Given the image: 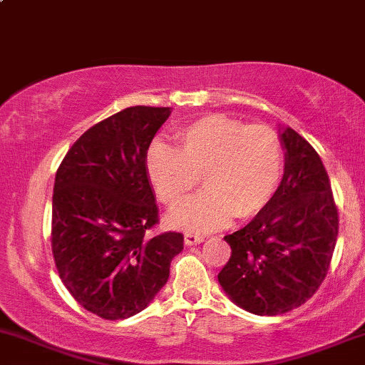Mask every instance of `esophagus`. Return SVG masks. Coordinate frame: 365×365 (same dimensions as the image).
I'll return each instance as SVG.
<instances>
[{
  "label": "esophagus",
  "mask_w": 365,
  "mask_h": 365,
  "mask_svg": "<svg viewBox=\"0 0 365 365\" xmlns=\"http://www.w3.org/2000/svg\"><path fill=\"white\" fill-rule=\"evenodd\" d=\"M203 240H205V237H203V235H198V233H186V235H184V244H186V245L202 244Z\"/></svg>",
  "instance_id": "34e87169"
}]
</instances>
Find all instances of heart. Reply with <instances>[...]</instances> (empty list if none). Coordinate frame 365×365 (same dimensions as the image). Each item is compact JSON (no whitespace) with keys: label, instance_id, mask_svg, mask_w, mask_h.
Listing matches in <instances>:
<instances>
[{"label":"heart","instance_id":"obj_1","mask_svg":"<svg viewBox=\"0 0 365 365\" xmlns=\"http://www.w3.org/2000/svg\"><path fill=\"white\" fill-rule=\"evenodd\" d=\"M178 151L153 144L148 178L168 209L190 200L203 178L205 193L170 217L172 225L209 231L231 217L249 219L266 209L284 178V146L268 125H247L225 115L198 118L178 132Z\"/></svg>","mask_w":365,"mask_h":365}]
</instances>
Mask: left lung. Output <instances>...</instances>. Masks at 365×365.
I'll return each mask as SVG.
<instances>
[{"label": "left lung", "mask_w": 365, "mask_h": 365, "mask_svg": "<svg viewBox=\"0 0 365 365\" xmlns=\"http://www.w3.org/2000/svg\"><path fill=\"white\" fill-rule=\"evenodd\" d=\"M285 172L275 197L249 225L226 235L219 284L256 315H280L319 291L338 240L339 215L319 153L291 127L280 135Z\"/></svg>", "instance_id": "1"}]
</instances>
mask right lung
Listing matches in <instances>:
<instances>
[{
  "label": "right lung",
  "mask_w": 365,
  "mask_h": 365,
  "mask_svg": "<svg viewBox=\"0 0 365 365\" xmlns=\"http://www.w3.org/2000/svg\"><path fill=\"white\" fill-rule=\"evenodd\" d=\"M170 108L134 106L90 127L57 168L52 254L69 294L106 320L135 315L167 284L182 233L148 237L158 222L146 170Z\"/></svg>",
  "instance_id": "obj_1"
}]
</instances>
